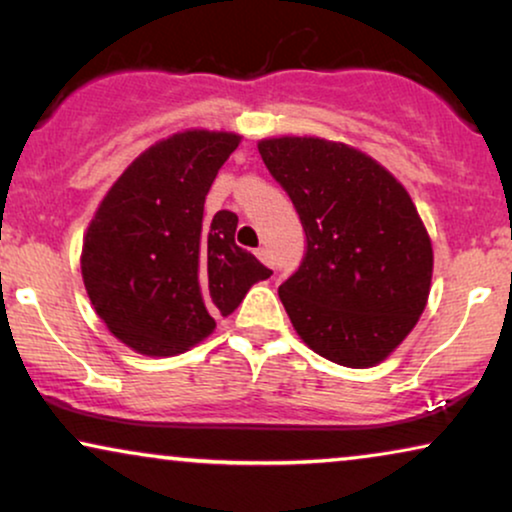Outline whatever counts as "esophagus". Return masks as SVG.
<instances>
[{"instance_id":"esophagus-1","label":"esophagus","mask_w":512,"mask_h":512,"mask_svg":"<svg viewBox=\"0 0 512 512\" xmlns=\"http://www.w3.org/2000/svg\"><path fill=\"white\" fill-rule=\"evenodd\" d=\"M255 255L260 257V262L267 264V267H274V262H271V255H269V250H267V248H257V250H255Z\"/></svg>"}]
</instances>
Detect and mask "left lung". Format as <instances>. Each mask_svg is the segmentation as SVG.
I'll list each match as a JSON object with an SVG mask.
<instances>
[{
  "mask_svg": "<svg viewBox=\"0 0 512 512\" xmlns=\"http://www.w3.org/2000/svg\"><path fill=\"white\" fill-rule=\"evenodd\" d=\"M293 200L307 252L278 297L304 345L368 368L390 357L430 295L432 243L404 186L357 148L319 137L262 139Z\"/></svg>",
  "mask_w": 512,
  "mask_h": 512,
  "instance_id": "left-lung-1",
  "label": "left lung"
}]
</instances>
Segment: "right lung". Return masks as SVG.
<instances>
[{
	"instance_id": "add662e5",
	"label": "right lung",
	"mask_w": 512,
	"mask_h": 512,
	"mask_svg": "<svg viewBox=\"0 0 512 512\" xmlns=\"http://www.w3.org/2000/svg\"><path fill=\"white\" fill-rule=\"evenodd\" d=\"M241 144L234 132L186 129L120 174L82 243V278L115 338L148 357H172L215 331L271 269L234 236L238 217H203L219 167Z\"/></svg>"
}]
</instances>
